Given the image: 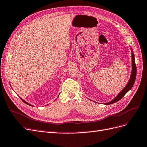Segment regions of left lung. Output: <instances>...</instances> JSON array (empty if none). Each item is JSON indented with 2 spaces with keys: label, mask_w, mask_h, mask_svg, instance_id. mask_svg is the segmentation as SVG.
I'll use <instances>...</instances> for the list:
<instances>
[{
  "label": "left lung",
  "mask_w": 147,
  "mask_h": 147,
  "mask_svg": "<svg viewBox=\"0 0 147 147\" xmlns=\"http://www.w3.org/2000/svg\"><path fill=\"white\" fill-rule=\"evenodd\" d=\"M131 52H132V71H131V74L130 76V79L128 81V83L127 84L126 87L122 90L121 92H120L118 94V95L112 100L111 101L107 103H105L106 105H111V104H113L114 102H117L118 101H119L120 99H121L123 97L125 94L129 91L132 88V87H133L135 80H136V73H137V68H136V65L135 63V59H134V54H133V52H132V49L131 48Z\"/></svg>",
  "instance_id": "1"
}]
</instances>
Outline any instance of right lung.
<instances>
[{"instance_id":"obj_1","label":"right lung","mask_w":147,"mask_h":147,"mask_svg":"<svg viewBox=\"0 0 147 147\" xmlns=\"http://www.w3.org/2000/svg\"><path fill=\"white\" fill-rule=\"evenodd\" d=\"M21 98V100L24 102H25L26 104H27V105H29V106H33V105H30V104L29 103H28V102H27L26 101H25L24 100V99H22L21 98Z\"/></svg>"}]
</instances>
